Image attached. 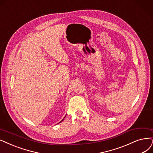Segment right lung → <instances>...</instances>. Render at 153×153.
Returning a JSON list of instances; mask_svg holds the SVG:
<instances>
[{"label": "right lung", "instance_id": "right-lung-1", "mask_svg": "<svg viewBox=\"0 0 153 153\" xmlns=\"http://www.w3.org/2000/svg\"><path fill=\"white\" fill-rule=\"evenodd\" d=\"M64 118H65V117H64ZM64 118H63V119H62V120H61V121H60V122H59V123H60V122H62V121H63V120H64Z\"/></svg>", "mask_w": 153, "mask_h": 153}]
</instances>
